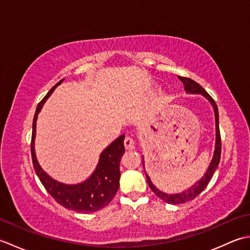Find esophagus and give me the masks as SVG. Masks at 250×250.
<instances>
[{
  "label": "esophagus",
  "mask_w": 250,
  "mask_h": 250,
  "mask_svg": "<svg viewBox=\"0 0 250 250\" xmlns=\"http://www.w3.org/2000/svg\"><path fill=\"white\" fill-rule=\"evenodd\" d=\"M124 143H125V149H133L135 147V142L132 136H125Z\"/></svg>",
  "instance_id": "1"
}]
</instances>
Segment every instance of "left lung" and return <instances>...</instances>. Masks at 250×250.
Here are the masks:
<instances>
[{
  "label": "left lung",
  "instance_id": "1",
  "mask_svg": "<svg viewBox=\"0 0 250 250\" xmlns=\"http://www.w3.org/2000/svg\"><path fill=\"white\" fill-rule=\"evenodd\" d=\"M178 78L183 82L186 92L201 93L202 95H204V97L209 101L211 105H213L214 111H215V120H216V145H215V152H214L213 160H211L208 168H207L206 173L204 174V176L202 177L198 183H195L193 186H191L188 190H185L184 192L176 193V194L164 193V192H162V191L157 189L155 186L152 185L149 176L146 174L147 183H148V186H149V188L153 191V192H155V194L157 196H159V198L163 200L164 202H167V203H168V204L186 203V202H189L191 200H193L195 196H198L210 182V179H211V177H213L217 167H218L219 161H220V155H221V137H220V131H219V115H218V107H217L216 102L214 101V99L205 91L204 88L201 87L196 82L192 81L191 78L183 77V76H178ZM143 166H144V159H143Z\"/></svg>",
  "mask_w": 250,
  "mask_h": 250
}]
</instances>
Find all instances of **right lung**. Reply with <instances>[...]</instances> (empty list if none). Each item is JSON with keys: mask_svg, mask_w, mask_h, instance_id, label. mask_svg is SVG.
Returning a JSON list of instances; mask_svg holds the SVG:
<instances>
[{"mask_svg": "<svg viewBox=\"0 0 250 250\" xmlns=\"http://www.w3.org/2000/svg\"><path fill=\"white\" fill-rule=\"evenodd\" d=\"M62 82L63 79L55 84L36 107L33 118V126H32L33 128L31 140L32 162H33L35 173L39 176L41 183L43 184L47 192L55 199L57 203H59L65 208L78 211V213H92V211H97L108 205L118 191L120 179L119 164L122 155L125 153V135L122 134L111 143L107 148H105L101 153L95 171L83 183L78 185H65L57 182L49 175H47L42 169L35 156L34 140L36 120L37 115L43 107L46 100L49 98V95L54 92L56 87L59 86Z\"/></svg>", "mask_w": 250, "mask_h": 250, "instance_id": "obj_1", "label": "right lung"}]
</instances>
